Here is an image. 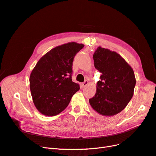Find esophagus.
I'll return each mask as SVG.
<instances>
[{"label": "esophagus", "mask_w": 156, "mask_h": 156, "mask_svg": "<svg viewBox=\"0 0 156 156\" xmlns=\"http://www.w3.org/2000/svg\"><path fill=\"white\" fill-rule=\"evenodd\" d=\"M88 84V82L87 81H85V82L82 83V86H83V87H86Z\"/></svg>", "instance_id": "obj_1"}]
</instances>
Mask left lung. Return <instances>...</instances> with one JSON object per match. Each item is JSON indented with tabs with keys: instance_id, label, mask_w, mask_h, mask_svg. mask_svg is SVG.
Segmentation results:
<instances>
[{
	"instance_id": "8db88e82",
	"label": "left lung",
	"mask_w": 156,
	"mask_h": 156,
	"mask_svg": "<svg viewBox=\"0 0 156 156\" xmlns=\"http://www.w3.org/2000/svg\"><path fill=\"white\" fill-rule=\"evenodd\" d=\"M95 68L102 73L96 92L89 103L95 113L110 119L131 100L136 79L133 68L116 52L98 47L93 54Z\"/></svg>"
}]
</instances>
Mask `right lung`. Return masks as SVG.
<instances>
[{
  "label": "right lung",
  "mask_w": 156,
  "mask_h": 156,
  "mask_svg": "<svg viewBox=\"0 0 156 156\" xmlns=\"http://www.w3.org/2000/svg\"><path fill=\"white\" fill-rule=\"evenodd\" d=\"M84 44L71 42L54 48L40 58L32 70L29 86L35 108L46 116H54L68 106L79 85L72 81V66Z\"/></svg>",
  "instance_id": "1"
}]
</instances>
